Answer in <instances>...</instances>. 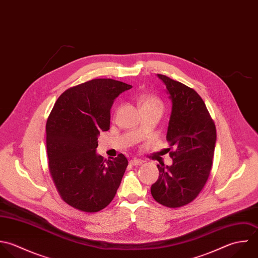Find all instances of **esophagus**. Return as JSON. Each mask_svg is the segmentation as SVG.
Listing matches in <instances>:
<instances>
[{
  "instance_id": "esophagus-1",
  "label": "esophagus",
  "mask_w": 258,
  "mask_h": 258,
  "mask_svg": "<svg viewBox=\"0 0 258 258\" xmlns=\"http://www.w3.org/2000/svg\"><path fill=\"white\" fill-rule=\"evenodd\" d=\"M129 163H130L131 165H133V166H138V165H141V164H142V161H141V160H138V159H136V158H134V159H131Z\"/></svg>"
}]
</instances>
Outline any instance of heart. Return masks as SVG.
I'll use <instances>...</instances> for the list:
<instances>
[{
    "label": "heart",
    "mask_w": 258,
    "mask_h": 258,
    "mask_svg": "<svg viewBox=\"0 0 258 258\" xmlns=\"http://www.w3.org/2000/svg\"><path fill=\"white\" fill-rule=\"evenodd\" d=\"M138 106L140 108V110H144V109H148V108H157L162 110L163 108V104L161 102V100L154 96V95H150V94H144L141 95L138 99Z\"/></svg>",
    "instance_id": "obj_1"
}]
</instances>
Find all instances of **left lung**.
<instances>
[{"mask_svg":"<svg viewBox=\"0 0 258 258\" xmlns=\"http://www.w3.org/2000/svg\"><path fill=\"white\" fill-rule=\"evenodd\" d=\"M158 77L166 85L172 101L166 139L173 148L169 153L173 163L166 167L157 165L159 177L151 186V194L161 205L178 208L193 201L209 177L216 128L195 90L167 76L158 74Z\"/></svg>","mask_w":258,"mask_h":258,"instance_id":"8db88e82","label":"left lung"}]
</instances>
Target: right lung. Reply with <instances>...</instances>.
<instances>
[{
    "label": "right lung",
    "instance_id": "add662e5",
    "mask_svg": "<svg viewBox=\"0 0 258 258\" xmlns=\"http://www.w3.org/2000/svg\"><path fill=\"white\" fill-rule=\"evenodd\" d=\"M132 86L93 79L69 88L46 124L49 171L61 198L84 212H98L115 197L128 166L121 153L111 160L96 153L98 136L110 128L114 100Z\"/></svg>",
    "mask_w": 258,
    "mask_h": 258
}]
</instances>
